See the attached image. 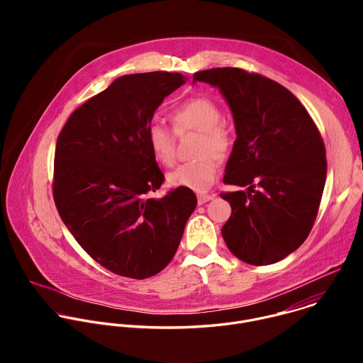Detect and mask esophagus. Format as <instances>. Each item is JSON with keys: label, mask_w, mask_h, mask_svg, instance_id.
I'll return each mask as SVG.
<instances>
[{"label": "esophagus", "mask_w": 363, "mask_h": 363, "mask_svg": "<svg viewBox=\"0 0 363 363\" xmlns=\"http://www.w3.org/2000/svg\"><path fill=\"white\" fill-rule=\"evenodd\" d=\"M214 196H216L214 194H198L196 198H198V202H199V203H205V202L211 201Z\"/></svg>", "instance_id": "34e87169"}]
</instances>
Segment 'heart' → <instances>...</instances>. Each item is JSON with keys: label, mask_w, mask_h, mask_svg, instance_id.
<instances>
[{"label": "heart", "mask_w": 363, "mask_h": 363, "mask_svg": "<svg viewBox=\"0 0 363 363\" xmlns=\"http://www.w3.org/2000/svg\"><path fill=\"white\" fill-rule=\"evenodd\" d=\"M171 123L177 135L194 130L199 133L195 146L198 158L178 165L168 174V184L202 192L217 177V158L224 160L231 146L228 130L220 123L221 111L213 99L196 96L171 111ZM146 143L155 162L168 167L174 161V135L162 125L152 123L146 132Z\"/></svg>", "instance_id": "obj_1"}]
</instances>
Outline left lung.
Returning a JSON list of instances; mask_svg holds the SVG:
<instances>
[{"instance_id": "1", "label": "left lung", "mask_w": 363, "mask_h": 363, "mask_svg": "<svg viewBox=\"0 0 363 363\" xmlns=\"http://www.w3.org/2000/svg\"><path fill=\"white\" fill-rule=\"evenodd\" d=\"M196 82L218 87L230 106L237 139L223 181L247 186L221 194L231 205L223 238L247 264L277 263L316 220L328 169L322 136L298 99L272 79L218 67L195 73Z\"/></svg>"}]
</instances>
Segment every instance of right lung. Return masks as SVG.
Wrapping results in <instances>:
<instances>
[{
	"label": "right lung",
	"instance_id": "1",
	"mask_svg": "<svg viewBox=\"0 0 363 363\" xmlns=\"http://www.w3.org/2000/svg\"><path fill=\"white\" fill-rule=\"evenodd\" d=\"M186 80L168 72L122 76L76 109L57 138V211L82 248L115 274L142 280L164 270L196 206L188 188L150 196L165 177L146 143L155 111Z\"/></svg>",
	"mask_w": 363,
	"mask_h": 363
}]
</instances>
